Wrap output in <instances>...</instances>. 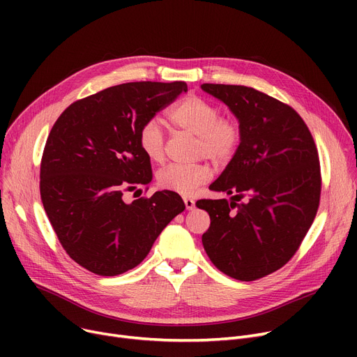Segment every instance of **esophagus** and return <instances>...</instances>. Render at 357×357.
<instances>
[{"instance_id":"1","label":"esophagus","mask_w":357,"mask_h":357,"mask_svg":"<svg viewBox=\"0 0 357 357\" xmlns=\"http://www.w3.org/2000/svg\"><path fill=\"white\" fill-rule=\"evenodd\" d=\"M183 204H185L186 210H194V207H195V201L191 198H183Z\"/></svg>"}]
</instances>
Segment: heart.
<instances>
[{
	"label": "heart",
	"instance_id": "heart-1",
	"mask_svg": "<svg viewBox=\"0 0 357 357\" xmlns=\"http://www.w3.org/2000/svg\"><path fill=\"white\" fill-rule=\"evenodd\" d=\"M171 124L195 136V156L211 160L214 165L230 162L243 139L237 119L221 117V108L198 96H190L167 112ZM139 147L152 162H160L165 155V133L158 119L144 121L137 135ZM210 178V169L202 163L167 165L156 175L159 188L179 195H192L199 185Z\"/></svg>",
	"mask_w": 357,
	"mask_h": 357
}]
</instances>
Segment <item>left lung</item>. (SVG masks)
I'll use <instances>...</instances> for the list:
<instances>
[{
    "mask_svg": "<svg viewBox=\"0 0 357 357\" xmlns=\"http://www.w3.org/2000/svg\"><path fill=\"white\" fill-rule=\"evenodd\" d=\"M241 124L234 158L210 190L227 199H199L210 214L202 245L217 269L256 280L288 264L315 218L321 194L317 146L288 104L250 86L202 84ZM246 197L245 203L236 201Z\"/></svg>",
    "mask_w": 357,
    "mask_h": 357,
    "instance_id": "obj_1",
    "label": "left lung"
}]
</instances>
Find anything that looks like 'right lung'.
Returning <instances> with one entry per match:
<instances>
[{
    "instance_id": "right-lung-1",
    "label": "right lung",
    "mask_w": 357,
    "mask_h": 357,
    "mask_svg": "<svg viewBox=\"0 0 357 357\" xmlns=\"http://www.w3.org/2000/svg\"><path fill=\"white\" fill-rule=\"evenodd\" d=\"M188 91L185 82H128L70 104L53 124L40 163V197L62 248L100 276L136 268L185 210L171 191L131 204L123 192L152 181L142 124Z\"/></svg>"
}]
</instances>
